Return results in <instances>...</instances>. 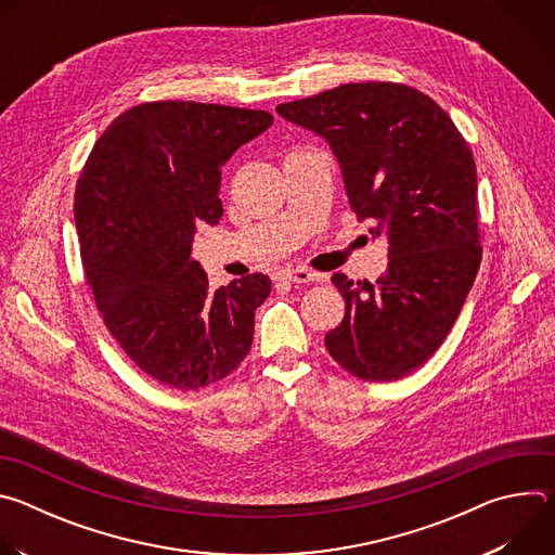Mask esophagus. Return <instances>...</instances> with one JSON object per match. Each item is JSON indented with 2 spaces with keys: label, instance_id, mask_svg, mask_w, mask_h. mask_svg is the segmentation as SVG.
<instances>
[{
  "label": "esophagus",
  "instance_id": "34e87169",
  "mask_svg": "<svg viewBox=\"0 0 555 555\" xmlns=\"http://www.w3.org/2000/svg\"><path fill=\"white\" fill-rule=\"evenodd\" d=\"M281 276L287 279V281H294V283H309V281L315 279V274L309 272V270H305V268H285V270L281 272Z\"/></svg>",
  "mask_w": 555,
  "mask_h": 555
}]
</instances>
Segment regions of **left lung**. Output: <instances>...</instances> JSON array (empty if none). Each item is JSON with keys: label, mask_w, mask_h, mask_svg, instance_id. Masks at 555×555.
Here are the masks:
<instances>
[{"label": "left lung", "mask_w": 555, "mask_h": 555, "mask_svg": "<svg viewBox=\"0 0 555 555\" xmlns=\"http://www.w3.org/2000/svg\"><path fill=\"white\" fill-rule=\"evenodd\" d=\"M276 112L330 142L351 210L388 242L375 285L332 276L345 319L325 347L364 382L400 379L441 347L481 266L472 151L433 99L402 83H347Z\"/></svg>", "instance_id": "1"}]
</instances>
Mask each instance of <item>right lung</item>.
<instances>
[{
	"label": "right lung",
	"mask_w": 555,
	"mask_h": 555,
	"mask_svg": "<svg viewBox=\"0 0 555 555\" xmlns=\"http://www.w3.org/2000/svg\"><path fill=\"white\" fill-rule=\"evenodd\" d=\"M272 114L191 101L142 103L96 140L74 193L88 285L122 351L155 382L195 390L248 356L266 274L219 289L193 259L199 225H217L221 167Z\"/></svg>",
	"instance_id": "add662e5"
}]
</instances>
